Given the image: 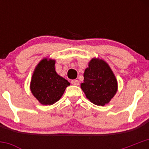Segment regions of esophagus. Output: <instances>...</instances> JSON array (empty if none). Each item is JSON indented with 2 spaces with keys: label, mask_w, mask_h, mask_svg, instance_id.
<instances>
[{
  "label": "esophagus",
  "mask_w": 149,
  "mask_h": 149,
  "mask_svg": "<svg viewBox=\"0 0 149 149\" xmlns=\"http://www.w3.org/2000/svg\"><path fill=\"white\" fill-rule=\"evenodd\" d=\"M71 84H73V85H76V86H78L79 84V81L78 80H72L71 81Z\"/></svg>",
  "instance_id": "obj_1"
}]
</instances>
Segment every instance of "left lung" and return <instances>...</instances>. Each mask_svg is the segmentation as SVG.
<instances>
[{
	"label": "left lung",
	"instance_id": "obj_1",
	"mask_svg": "<svg viewBox=\"0 0 149 149\" xmlns=\"http://www.w3.org/2000/svg\"><path fill=\"white\" fill-rule=\"evenodd\" d=\"M81 87L86 97L94 104L104 106L116 94L118 82L106 62L93 58L84 74Z\"/></svg>",
	"mask_w": 149,
	"mask_h": 149
}]
</instances>
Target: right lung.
Wrapping results in <instances>:
<instances>
[{
	"mask_svg": "<svg viewBox=\"0 0 149 149\" xmlns=\"http://www.w3.org/2000/svg\"><path fill=\"white\" fill-rule=\"evenodd\" d=\"M55 61L45 58L36 68L30 88L42 104L51 105L61 98L70 83L57 74Z\"/></svg>",
	"mask_w": 149,
	"mask_h": 149,
	"instance_id": "right-lung-1",
	"label": "right lung"
}]
</instances>
